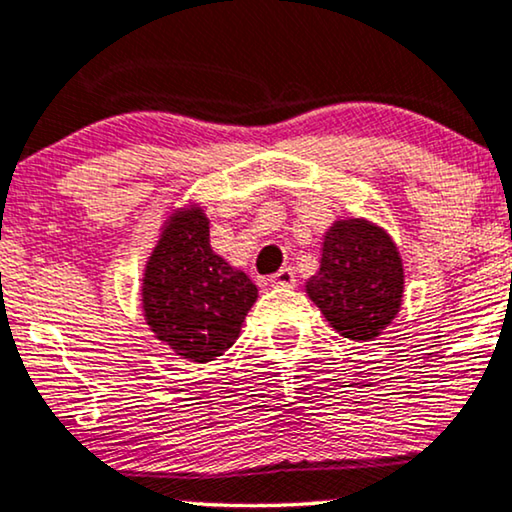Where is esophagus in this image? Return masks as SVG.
<instances>
[{"mask_svg": "<svg viewBox=\"0 0 512 512\" xmlns=\"http://www.w3.org/2000/svg\"><path fill=\"white\" fill-rule=\"evenodd\" d=\"M269 283L274 285V288H292V285L297 283L295 271H292V269H281V271H276V274L269 278Z\"/></svg>", "mask_w": 512, "mask_h": 512, "instance_id": "1", "label": "esophagus"}]
</instances>
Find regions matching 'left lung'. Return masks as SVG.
Instances as JSON below:
<instances>
[{
    "label": "left lung",
    "mask_w": 512,
    "mask_h": 512,
    "mask_svg": "<svg viewBox=\"0 0 512 512\" xmlns=\"http://www.w3.org/2000/svg\"><path fill=\"white\" fill-rule=\"evenodd\" d=\"M304 288L339 335L372 342L403 304L405 269L398 245L363 217L337 220L325 231L318 274Z\"/></svg>",
    "instance_id": "obj_1"
}]
</instances>
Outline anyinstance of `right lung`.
Segmentation results:
<instances>
[{
  "label": "right lung",
  "mask_w": 512,
  "mask_h": 512,
  "mask_svg": "<svg viewBox=\"0 0 512 512\" xmlns=\"http://www.w3.org/2000/svg\"><path fill=\"white\" fill-rule=\"evenodd\" d=\"M257 285L210 248L201 206L163 222L142 276V311L156 339L192 363L222 356L241 335Z\"/></svg>",
  "instance_id": "obj_1"
}]
</instances>
